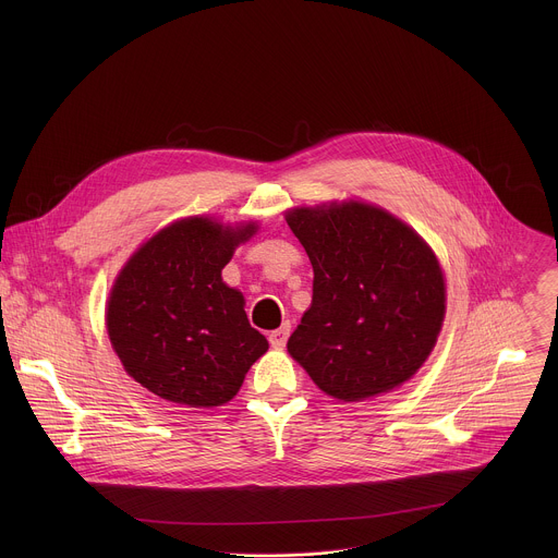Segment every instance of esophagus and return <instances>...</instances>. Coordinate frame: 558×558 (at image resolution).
I'll return each mask as SVG.
<instances>
[{"mask_svg":"<svg viewBox=\"0 0 558 558\" xmlns=\"http://www.w3.org/2000/svg\"><path fill=\"white\" fill-rule=\"evenodd\" d=\"M288 337H290V324H283L281 328L272 330L268 339H270V345H272L275 350H283L286 343H288Z\"/></svg>","mask_w":558,"mask_h":558,"instance_id":"1","label":"esophagus"}]
</instances>
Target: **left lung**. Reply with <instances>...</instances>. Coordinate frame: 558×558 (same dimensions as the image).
Masks as SVG:
<instances>
[{"instance_id":"1","label":"left lung","mask_w":558,"mask_h":558,"mask_svg":"<svg viewBox=\"0 0 558 558\" xmlns=\"http://www.w3.org/2000/svg\"><path fill=\"white\" fill-rule=\"evenodd\" d=\"M314 266L312 307L288 352L343 401L389 393L429 356L445 318L432 248L393 215L365 204L296 208L286 217Z\"/></svg>"}]
</instances>
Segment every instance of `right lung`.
<instances>
[{"label":"right lung","instance_id":"right-lung-1","mask_svg":"<svg viewBox=\"0 0 558 558\" xmlns=\"http://www.w3.org/2000/svg\"><path fill=\"white\" fill-rule=\"evenodd\" d=\"M255 226L223 228L191 217L148 240L124 266L109 296L107 330L129 376L155 396L191 408L239 393L248 367L268 350L221 279Z\"/></svg>","mask_w":558,"mask_h":558}]
</instances>
